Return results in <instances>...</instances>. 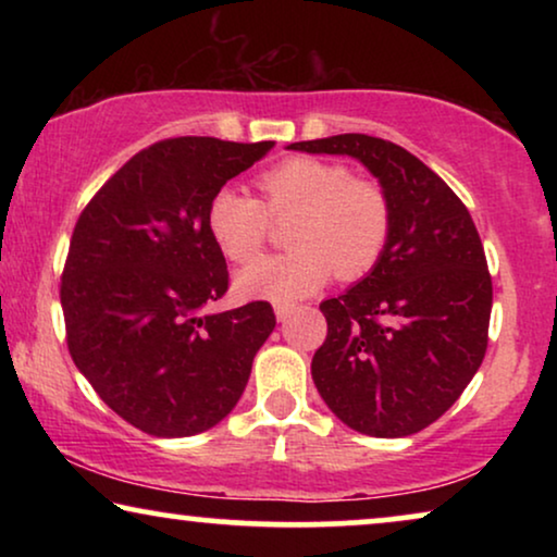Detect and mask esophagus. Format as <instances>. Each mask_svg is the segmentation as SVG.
Wrapping results in <instances>:
<instances>
[{
	"label": "esophagus",
	"mask_w": 557,
	"mask_h": 557,
	"mask_svg": "<svg viewBox=\"0 0 557 557\" xmlns=\"http://www.w3.org/2000/svg\"><path fill=\"white\" fill-rule=\"evenodd\" d=\"M273 311H276L278 322H286V319L296 311V307H294V304H276V309H273Z\"/></svg>",
	"instance_id": "34e87169"
}]
</instances>
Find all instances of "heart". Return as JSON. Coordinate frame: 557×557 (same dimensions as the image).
Instances as JSON below:
<instances>
[{"mask_svg":"<svg viewBox=\"0 0 557 557\" xmlns=\"http://www.w3.org/2000/svg\"><path fill=\"white\" fill-rule=\"evenodd\" d=\"M263 202L220 187L208 205V231L227 261L246 263L269 238V215L294 218L288 253L263 256L235 276L248 299L288 304L330 281L360 278L380 261L391 238L393 212L385 189L357 180L345 164L292 157L258 177Z\"/></svg>","mask_w":557,"mask_h":557,"instance_id":"heart-1","label":"heart"}]
</instances>
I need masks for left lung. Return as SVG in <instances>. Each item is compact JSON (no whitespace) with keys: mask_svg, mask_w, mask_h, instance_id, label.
<instances>
[{"mask_svg":"<svg viewBox=\"0 0 557 557\" xmlns=\"http://www.w3.org/2000/svg\"><path fill=\"white\" fill-rule=\"evenodd\" d=\"M352 157L391 200V238L364 278L319 304L326 339L311 360L322 400L352 431L403 438L459 400L486 352L492 278L463 202L421 159L368 134L288 144Z\"/></svg>","mask_w":557,"mask_h":557,"instance_id":"obj_1","label":"left lung"}]
</instances>
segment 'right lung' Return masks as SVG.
Returning <instances> with one entry per match:
<instances>
[{"label": "right lung", "mask_w": 557, "mask_h": 557, "mask_svg": "<svg viewBox=\"0 0 557 557\" xmlns=\"http://www.w3.org/2000/svg\"><path fill=\"white\" fill-rule=\"evenodd\" d=\"M271 149L212 136L151 144L75 223L60 286L67 349L106 406L149 436L223 421L276 326L269 301L205 311L227 292L208 205Z\"/></svg>", "instance_id": "obj_1"}]
</instances>
